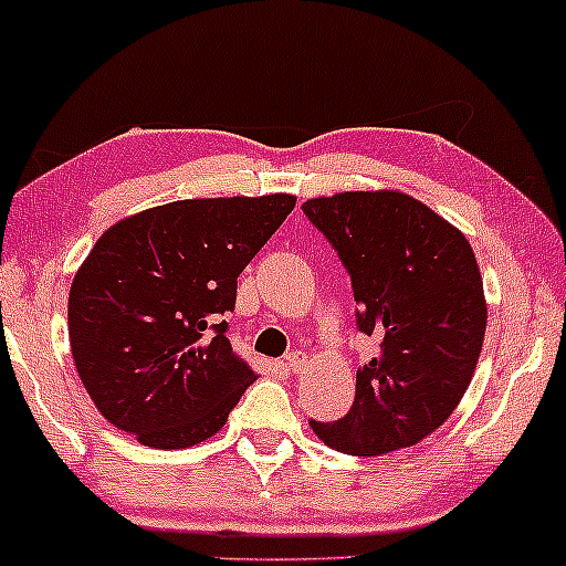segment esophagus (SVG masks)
Listing matches in <instances>:
<instances>
[{
    "mask_svg": "<svg viewBox=\"0 0 566 566\" xmlns=\"http://www.w3.org/2000/svg\"><path fill=\"white\" fill-rule=\"evenodd\" d=\"M306 361H310V356H306L304 350H291V354L285 356V369L298 374L306 366Z\"/></svg>",
    "mask_w": 566,
    "mask_h": 566,
    "instance_id": "esophagus-1",
    "label": "esophagus"
}]
</instances>
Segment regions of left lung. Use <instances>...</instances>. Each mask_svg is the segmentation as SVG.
Segmentation results:
<instances>
[{"mask_svg": "<svg viewBox=\"0 0 566 566\" xmlns=\"http://www.w3.org/2000/svg\"><path fill=\"white\" fill-rule=\"evenodd\" d=\"M301 208L350 273L358 329L381 340L356 371L348 413L310 421L314 434L361 458L413 447L458 408L481 356L486 298L471 241L395 189L312 197Z\"/></svg>", "mask_w": 566, "mask_h": 566, "instance_id": "left-lung-1", "label": "left lung"}]
</instances>
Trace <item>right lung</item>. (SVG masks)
Masks as SVG:
<instances>
[{
	"label": "right lung",
	"instance_id": "add662e5",
	"mask_svg": "<svg viewBox=\"0 0 566 566\" xmlns=\"http://www.w3.org/2000/svg\"><path fill=\"white\" fill-rule=\"evenodd\" d=\"M293 195L179 200L116 220L70 289V346L101 416L139 444L181 450L223 429L256 374L223 317L237 277Z\"/></svg>",
	"mask_w": 566,
	"mask_h": 566
}]
</instances>
